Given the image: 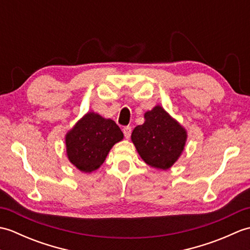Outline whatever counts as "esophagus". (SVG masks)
I'll use <instances>...</instances> for the list:
<instances>
[{
    "label": "esophagus",
    "mask_w": 250,
    "mask_h": 250,
    "mask_svg": "<svg viewBox=\"0 0 250 250\" xmlns=\"http://www.w3.org/2000/svg\"><path fill=\"white\" fill-rule=\"evenodd\" d=\"M122 131H124V134H125L126 139H129V137L131 136V132H132L131 126H129V125L124 126V130H122Z\"/></svg>",
    "instance_id": "esophagus-1"
}]
</instances>
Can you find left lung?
<instances>
[{"instance_id":"8db88e82","label":"left lung","mask_w":250,"mask_h":250,"mask_svg":"<svg viewBox=\"0 0 250 250\" xmlns=\"http://www.w3.org/2000/svg\"><path fill=\"white\" fill-rule=\"evenodd\" d=\"M131 137L148 166L167 169L184 150L187 134L161 106H156L145 114V122L136 126Z\"/></svg>"}]
</instances>
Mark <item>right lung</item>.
I'll return each instance as SVG.
<instances>
[{"label": "right lung", "mask_w": 250, "mask_h": 250, "mask_svg": "<svg viewBox=\"0 0 250 250\" xmlns=\"http://www.w3.org/2000/svg\"><path fill=\"white\" fill-rule=\"evenodd\" d=\"M122 139L124 133L115 121L88 113L66 135L68 160L82 172L90 173L103 164L110 148Z\"/></svg>", "instance_id": "right-lung-1"}]
</instances>
